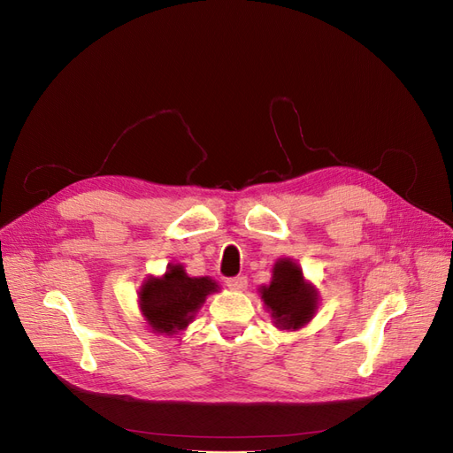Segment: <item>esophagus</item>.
Returning <instances> with one entry per match:
<instances>
[{
	"mask_svg": "<svg viewBox=\"0 0 453 453\" xmlns=\"http://www.w3.org/2000/svg\"><path fill=\"white\" fill-rule=\"evenodd\" d=\"M227 288L229 289H235V291H242V289H246V286H248V279L244 274H239V276H233V279H227Z\"/></svg>",
	"mask_w": 453,
	"mask_h": 453,
	"instance_id": "34e87169",
	"label": "esophagus"
}]
</instances>
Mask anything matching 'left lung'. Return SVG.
I'll return each instance as SVG.
<instances>
[{
  "instance_id": "left-lung-1",
  "label": "left lung",
  "mask_w": 453,
  "mask_h": 453,
  "mask_svg": "<svg viewBox=\"0 0 453 453\" xmlns=\"http://www.w3.org/2000/svg\"><path fill=\"white\" fill-rule=\"evenodd\" d=\"M259 296L279 329H301L318 309V291L304 280L301 267L282 257L273 267V280L259 288Z\"/></svg>"
}]
</instances>
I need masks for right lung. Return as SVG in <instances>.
Masks as SVG:
<instances>
[{
  "instance_id": "obj_1",
  "label": "right lung",
  "mask_w": 453,
  "mask_h": 453,
  "mask_svg": "<svg viewBox=\"0 0 453 453\" xmlns=\"http://www.w3.org/2000/svg\"><path fill=\"white\" fill-rule=\"evenodd\" d=\"M218 291L209 276H188L182 265H169L164 276H149L139 289V306L157 334H177L188 327L207 296Z\"/></svg>"
}]
</instances>
